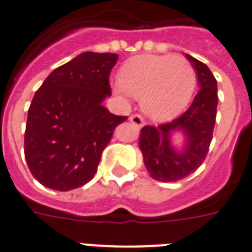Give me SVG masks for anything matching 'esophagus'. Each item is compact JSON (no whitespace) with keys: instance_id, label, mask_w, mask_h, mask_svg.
I'll return each mask as SVG.
<instances>
[{"instance_id":"34e87169","label":"esophagus","mask_w":252,"mask_h":252,"mask_svg":"<svg viewBox=\"0 0 252 252\" xmlns=\"http://www.w3.org/2000/svg\"><path fill=\"white\" fill-rule=\"evenodd\" d=\"M129 120L135 124V126H144L145 124V120H144V117L141 116V115H139V113H135V115H132L131 117H129Z\"/></svg>"}]
</instances>
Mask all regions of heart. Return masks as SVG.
Returning a JSON list of instances; mask_svg holds the SVG:
<instances>
[{
  "mask_svg": "<svg viewBox=\"0 0 252 252\" xmlns=\"http://www.w3.org/2000/svg\"><path fill=\"white\" fill-rule=\"evenodd\" d=\"M196 70L184 57L169 55L137 56L121 69L116 89L141 98L144 112L155 120H169L191 100Z\"/></svg>",
  "mask_w": 252,
  "mask_h": 252,
  "instance_id": "obj_1",
  "label": "heart"
}]
</instances>
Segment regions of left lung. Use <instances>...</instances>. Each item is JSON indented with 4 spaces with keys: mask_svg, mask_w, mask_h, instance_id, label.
<instances>
[{
    "mask_svg": "<svg viewBox=\"0 0 252 252\" xmlns=\"http://www.w3.org/2000/svg\"><path fill=\"white\" fill-rule=\"evenodd\" d=\"M186 56L196 70L200 87L192 104L175 120L156 126H145L139 141L151 178L163 183L187 178L202 165L210 151L215 126L218 107L215 77L202 61ZM176 129H182L188 136L186 148L182 153L173 150L169 141L170 133Z\"/></svg>",
    "mask_w": 252,
    "mask_h": 252,
    "instance_id": "8db88e82",
    "label": "left lung"
}]
</instances>
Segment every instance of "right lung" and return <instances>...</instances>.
I'll return each mask as SVG.
<instances>
[{
	"label": "right lung",
	"mask_w": 252,
	"mask_h": 252,
	"mask_svg": "<svg viewBox=\"0 0 252 252\" xmlns=\"http://www.w3.org/2000/svg\"><path fill=\"white\" fill-rule=\"evenodd\" d=\"M115 53L85 52L56 68L32 100L24 139L32 175L52 189L91 182L115 128L128 119L102 105L111 96Z\"/></svg>",
	"instance_id": "1"
}]
</instances>
